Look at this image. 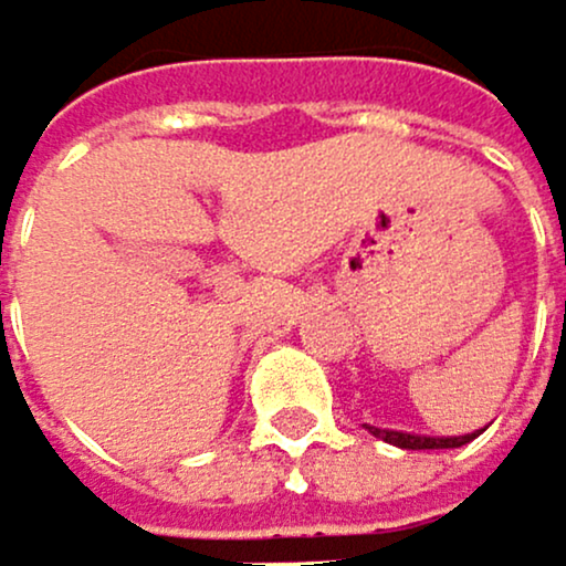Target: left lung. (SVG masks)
Masks as SVG:
<instances>
[{"label": "left lung", "mask_w": 566, "mask_h": 566, "mask_svg": "<svg viewBox=\"0 0 566 566\" xmlns=\"http://www.w3.org/2000/svg\"><path fill=\"white\" fill-rule=\"evenodd\" d=\"M367 429L378 440L395 443L401 450H450V447H464L478 437V433H468V437H412V433H395V429H375V426H367Z\"/></svg>", "instance_id": "1"}]
</instances>
